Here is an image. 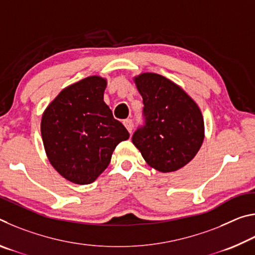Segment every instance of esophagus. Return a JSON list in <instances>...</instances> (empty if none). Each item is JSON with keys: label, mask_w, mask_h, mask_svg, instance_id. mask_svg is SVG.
<instances>
[{"label": "esophagus", "mask_w": 255, "mask_h": 255, "mask_svg": "<svg viewBox=\"0 0 255 255\" xmlns=\"http://www.w3.org/2000/svg\"><path fill=\"white\" fill-rule=\"evenodd\" d=\"M124 125H125V127L127 128V130L129 131V133H131V131H132V120L131 119L124 120Z\"/></svg>", "instance_id": "34e87169"}]
</instances>
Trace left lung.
I'll use <instances>...</instances> for the list:
<instances>
[{
	"label": "left lung",
	"instance_id": "8db88e82",
	"mask_svg": "<svg viewBox=\"0 0 255 255\" xmlns=\"http://www.w3.org/2000/svg\"><path fill=\"white\" fill-rule=\"evenodd\" d=\"M144 103V126L133 132L132 144L150 167L174 172L200 149L205 125L197 103L174 82L155 73L133 79Z\"/></svg>",
	"mask_w": 255,
	"mask_h": 255
}]
</instances>
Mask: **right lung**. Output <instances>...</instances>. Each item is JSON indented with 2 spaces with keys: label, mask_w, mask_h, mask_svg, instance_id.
Returning <instances> with one entry per match:
<instances>
[{
  "label": "right lung",
  "mask_w": 255,
  "mask_h": 255,
  "mask_svg": "<svg viewBox=\"0 0 255 255\" xmlns=\"http://www.w3.org/2000/svg\"><path fill=\"white\" fill-rule=\"evenodd\" d=\"M107 80L89 76L67 86L41 118V137L51 165L66 180L89 184L105 171L129 132L103 101Z\"/></svg>",
  "instance_id": "right-lung-1"
}]
</instances>
